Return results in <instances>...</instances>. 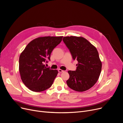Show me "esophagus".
Wrapping results in <instances>:
<instances>
[{"label":"esophagus","mask_w":123,"mask_h":123,"mask_svg":"<svg viewBox=\"0 0 123 123\" xmlns=\"http://www.w3.org/2000/svg\"><path fill=\"white\" fill-rule=\"evenodd\" d=\"M58 72H60V73H62V72H64V70H62L61 69H58Z\"/></svg>","instance_id":"34e87169"}]
</instances>
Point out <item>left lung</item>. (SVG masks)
Masks as SVG:
<instances>
[{"instance_id": "left-lung-1", "label": "left lung", "mask_w": 123, "mask_h": 123, "mask_svg": "<svg viewBox=\"0 0 123 123\" xmlns=\"http://www.w3.org/2000/svg\"><path fill=\"white\" fill-rule=\"evenodd\" d=\"M63 42L74 60L78 61L76 71H68L66 81L69 88L78 92L87 91L97 82L101 72L102 62L96 48L83 37H64Z\"/></svg>"}]
</instances>
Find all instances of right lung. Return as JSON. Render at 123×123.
Here are the masks:
<instances>
[{
	"label": "right lung",
	"instance_id": "right-lung-1",
	"mask_svg": "<svg viewBox=\"0 0 123 123\" xmlns=\"http://www.w3.org/2000/svg\"><path fill=\"white\" fill-rule=\"evenodd\" d=\"M63 36H44L30 42L19 57V70L24 84L34 92L49 88L58 73L44 63L50 60L52 51L62 40Z\"/></svg>",
	"mask_w": 123,
	"mask_h": 123
}]
</instances>
